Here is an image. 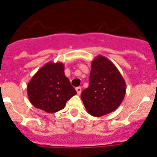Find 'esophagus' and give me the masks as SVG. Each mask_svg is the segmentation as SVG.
<instances>
[{
    "instance_id": "1",
    "label": "esophagus",
    "mask_w": 157,
    "mask_h": 157,
    "mask_svg": "<svg viewBox=\"0 0 157 157\" xmlns=\"http://www.w3.org/2000/svg\"><path fill=\"white\" fill-rule=\"evenodd\" d=\"M81 90H82L81 87H77V88H76V91H77V95H80V93H81Z\"/></svg>"
}]
</instances>
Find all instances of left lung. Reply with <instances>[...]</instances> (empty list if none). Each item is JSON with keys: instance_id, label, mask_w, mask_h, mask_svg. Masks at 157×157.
Wrapping results in <instances>:
<instances>
[{"instance_id": "1", "label": "left lung", "mask_w": 157, "mask_h": 157, "mask_svg": "<svg viewBox=\"0 0 157 157\" xmlns=\"http://www.w3.org/2000/svg\"><path fill=\"white\" fill-rule=\"evenodd\" d=\"M126 82L108 59L98 56L92 62L89 87L81 93L87 112L93 117L114 111L126 95Z\"/></svg>"}]
</instances>
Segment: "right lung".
Listing matches in <instances>:
<instances>
[{
	"label": "right lung",
	"mask_w": 157,
	"mask_h": 157,
	"mask_svg": "<svg viewBox=\"0 0 157 157\" xmlns=\"http://www.w3.org/2000/svg\"><path fill=\"white\" fill-rule=\"evenodd\" d=\"M64 70L61 62H48L33 76L27 86L32 105L47 113H56L65 108L67 101L77 92Z\"/></svg>",
	"instance_id": "obj_1"
}]
</instances>
